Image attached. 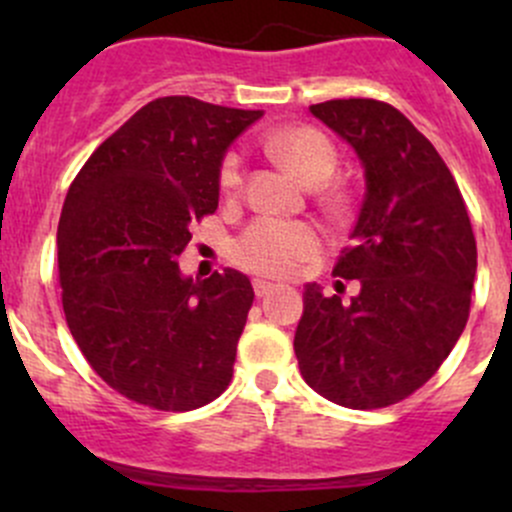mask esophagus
<instances>
[{"label": "esophagus", "mask_w": 512, "mask_h": 512, "mask_svg": "<svg viewBox=\"0 0 512 512\" xmlns=\"http://www.w3.org/2000/svg\"><path fill=\"white\" fill-rule=\"evenodd\" d=\"M252 287H255L257 297H267V294L275 292L277 289V285H272V282H267V280H255L252 282Z\"/></svg>", "instance_id": "esophagus-1"}]
</instances>
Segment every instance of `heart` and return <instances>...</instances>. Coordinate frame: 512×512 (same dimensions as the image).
<instances>
[{"label": "heart", "mask_w": 512, "mask_h": 512, "mask_svg": "<svg viewBox=\"0 0 512 512\" xmlns=\"http://www.w3.org/2000/svg\"><path fill=\"white\" fill-rule=\"evenodd\" d=\"M267 151L292 168L307 183H322L337 165L334 143L312 126H292L267 136ZM242 158L227 153L220 165V185L225 193L242 188ZM322 237L317 227L292 220L262 218L240 235L235 245V260L245 270L267 277H287L297 272L319 252Z\"/></svg>", "instance_id": "b5f03b06"}]
</instances>
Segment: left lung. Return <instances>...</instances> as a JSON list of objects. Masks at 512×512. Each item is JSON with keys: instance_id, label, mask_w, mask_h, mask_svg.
<instances>
[{"instance_id": "obj_1", "label": "left lung", "mask_w": 512, "mask_h": 512, "mask_svg": "<svg viewBox=\"0 0 512 512\" xmlns=\"http://www.w3.org/2000/svg\"><path fill=\"white\" fill-rule=\"evenodd\" d=\"M354 148L364 203L334 275L359 280L344 304L304 285L294 354L304 381L344 409H384L421 389L463 334L476 237L451 170L389 103L334 98L309 106Z\"/></svg>"}]
</instances>
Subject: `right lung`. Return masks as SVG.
I'll return each mask as SVG.
<instances>
[{
	"label": "right lung",
	"mask_w": 512,
	"mask_h": 512,
	"mask_svg": "<svg viewBox=\"0 0 512 512\" xmlns=\"http://www.w3.org/2000/svg\"><path fill=\"white\" fill-rule=\"evenodd\" d=\"M262 111L165 96L133 113L71 183L56 247L66 324L111 389L190 411L227 389L252 307L237 270L183 275L190 223L218 210L220 165Z\"/></svg>",
	"instance_id": "1"
}]
</instances>
